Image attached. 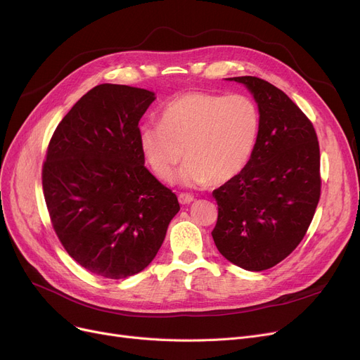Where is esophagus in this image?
I'll return each instance as SVG.
<instances>
[{
  "instance_id": "obj_1",
  "label": "esophagus",
  "mask_w": 360,
  "mask_h": 360,
  "mask_svg": "<svg viewBox=\"0 0 360 360\" xmlns=\"http://www.w3.org/2000/svg\"><path fill=\"white\" fill-rule=\"evenodd\" d=\"M178 200H179V202L182 204V205H185V204H190L193 200H194V197L191 195V194H186V193H181L179 195H178Z\"/></svg>"
}]
</instances>
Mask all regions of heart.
I'll use <instances>...</instances> for the list:
<instances>
[{"label":"heart","mask_w":360,"mask_h":360,"mask_svg":"<svg viewBox=\"0 0 360 360\" xmlns=\"http://www.w3.org/2000/svg\"><path fill=\"white\" fill-rule=\"evenodd\" d=\"M258 132V108L245 94L186 91L165 106L160 124L141 125L139 141L160 179H172L185 155L178 174L181 184L220 185L247 166Z\"/></svg>","instance_id":"obj_1"}]
</instances>
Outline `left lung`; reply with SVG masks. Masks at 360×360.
Returning a JSON list of instances; mask_svg holds the SVG:
<instances>
[{
  "instance_id": "1",
  "label": "left lung",
  "mask_w": 360,
  "mask_h": 360,
  "mask_svg": "<svg viewBox=\"0 0 360 360\" xmlns=\"http://www.w3.org/2000/svg\"><path fill=\"white\" fill-rule=\"evenodd\" d=\"M259 110V132L242 172L213 191L219 205L212 232L235 266L262 271L304 239L321 195L319 144L312 122L271 83L243 75Z\"/></svg>"
}]
</instances>
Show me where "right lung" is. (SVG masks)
Returning <instances> with one entry per match:
<instances>
[{
  "label": "right lung",
  "instance_id": "right-lung-1",
  "mask_svg": "<svg viewBox=\"0 0 360 360\" xmlns=\"http://www.w3.org/2000/svg\"><path fill=\"white\" fill-rule=\"evenodd\" d=\"M153 91L99 84L53 131L42 167L52 228L87 271L125 278L153 261L179 212L176 195L144 166L139 122Z\"/></svg>",
  "mask_w": 360,
  "mask_h": 360
}]
</instances>
